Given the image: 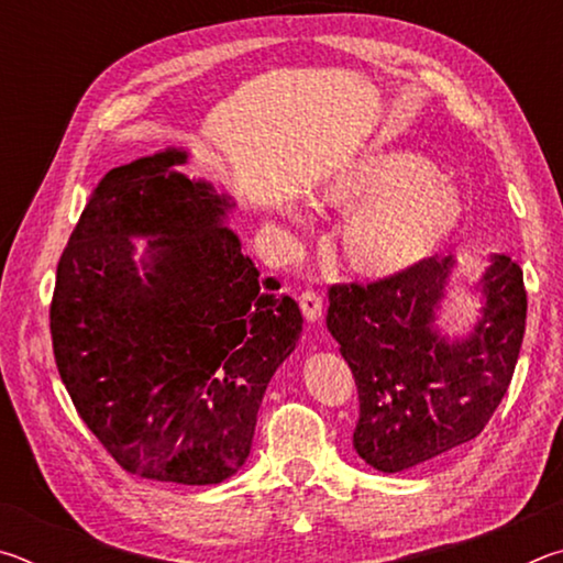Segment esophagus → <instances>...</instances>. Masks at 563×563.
<instances>
[{"mask_svg": "<svg viewBox=\"0 0 563 563\" xmlns=\"http://www.w3.org/2000/svg\"><path fill=\"white\" fill-rule=\"evenodd\" d=\"M300 310H302L305 320H308V322H318V320L322 318V298H320L318 292L305 290V292L300 295Z\"/></svg>", "mask_w": 563, "mask_h": 563, "instance_id": "34e87169", "label": "esophagus"}]
</instances>
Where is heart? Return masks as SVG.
Returning a JSON list of instances; mask_svg holds the SVG:
<instances>
[{
    "label": "heart",
    "instance_id": "heart-1",
    "mask_svg": "<svg viewBox=\"0 0 563 563\" xmlns=\"http://www.w3.org/2000/svg\"><path fill=\"white\" fill-rule=\"evenodd\" d=\"M310 206L345 216L335 238L338 261L375 283L422 268L452 243L464 221L460 190L430 158L402 148H375L345 161L318 180Z\"/></svg>",
    "mask_w": 563,
    "mask_h": 563
}]
</instances>
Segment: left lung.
<instances>
[{"label":"left lung","instance_id":"obj_1","mask_svg":"<svg viewBox=\"0 0 563 563\" xmlns=\"http://www.w3.org/2000/svg\"><path fill=\"white\" fill-rule=\"evenodd\" d=\"M456 258H432L395 280L332 285L328 330L355 375V452L395 474L474 440L507 395L527 325L517 263L492 253L470 295L479 310L462 335L442 325Z\"/></svg>","mask_w":563,"mask_h":563}]
</instances>
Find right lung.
Wrapping results in <instances>:
<instances>
[{
	"label": "right lung",
	"mask_w": 563,
	"mask_h": 563,
	"mask_svg": "<svg viewBox=\"0 0 563 563\" xmlns=\"http://www.w3.org/2000/svg\"><path fill=\"white\" fill-rule=\"evenodd\" d=\"M188 161L170 146L99 180L56 268L52 340L76 412L123 470L208 487L251 454L302 316L243 255L233 196Z\"/></svg>",
	"instance_id": "obj_1"
}]
</instances>
